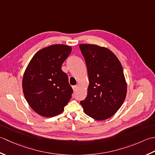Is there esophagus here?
<instances>
[{"instance_id": "34e87169", "label": "esophagus", "mask_w": 155, "mask_h": 155, "mask_svg": "<svg viewBox=\"0 0 155 155\" xmlns=\"http://www.w3.org/2000/svg\"><path fill=\"white\" fill-rule=\"evenodd\" d=\"M78 86H73V90H74V91H76L77 89H78Z\"/></svg>"}]
</instances>
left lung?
<instances>
[{
  "label": "left lung",
  "mask_w": 155,
  "mask_h": 155,
  "mask_svg": "<svg viewBox=\"0 0 155 155\" xmlns=\"http://www.w3.org/2000/svg\"><path fill=\"white\" fill-rule=\"evenodd\" d=\"M90 84L86 98L80 102L84 112L97 120L112 116L122 105L127 85L120 62L106 47L80 44Z\"/></svg>",
  "instance_id": "1"
}]
</instances>
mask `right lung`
Wrapping results in <instances>:
<instances>
[{"label":"right lung","instance_id":"add662e5","mask_svg":"<svg viewBox=\"0 0 155 155\" xmlns=\"http://www.w3.org/2000/svg\"><path fill=\"white\" fill-rule=\"evenodd\" d=\"M71 47L57 44L39 50L25 69L22 86L25 99L35 112L53 117L64 110L73 93L61 65Z\"/></svg>","mask_w":155,"mask_h":155}]
</instances>
